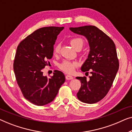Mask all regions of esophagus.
Instances as JSON below:
<instances>
[{"label":"esophagus","mask_w":132,"mask_h":132,"mask_svg":"<svg viewBox=\"0 0 132 132\" xmlns=\"http://www.w3.org/2000/svg\"><path fill=\"white\" fill-rule=\"evenodd\" d=\"M65 78L67 80H72V79H73V77L70 75H67L65 76Z\"/></svg>","instance_id":"34e87169"}]
</instances>
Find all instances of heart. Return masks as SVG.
<instances>
[{
    "label": "heart",
    "instance_id": "heart-1",
    "mask_svg": "<svg viewBox=\"0 0 132 132\" xmlns=\"http://www.w3.org/2000/svg\"><path fill=\"white\" fill-rule=\"evenodd\" d=\"M70 43L74 48L76 49L79 47H80L81 48L84 45V41L80 38H74L70 39ZM59 50H60V45H56L54 48V53L55 54L59 53ZM77 65H78V63L75 61H64L59 65V68L67 73H72L75 71V68Z\"/></svg>",
    "mask_w": 132,
    "mask_h": 132
}]
</instances>
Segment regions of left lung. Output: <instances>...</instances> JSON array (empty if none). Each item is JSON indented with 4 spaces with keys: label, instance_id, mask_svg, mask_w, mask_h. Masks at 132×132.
<instances>
[{
    "label": "left lung",
    "instance_id": "8db88e82",
    "mask_svg": "<svg viewBox=\"0 0 132 132\" xmlns=\"http://www.w3.org/2000/svg\"><path fill=\"white\" fill-rule=\"evenodd\" d=\"M70 30L84 36L89 46L88 58L81 67V70L83 72L90 70L92 76L88 81L86 77H76L82 83L77 97L85 103H95L107 94L118 70L119 62L115 45L106 34L96 26L70 28Z\"/></svg>",
    "mask_w": 132,
    "mask_h": 132
}]
</instances>
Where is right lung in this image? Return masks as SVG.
I'll return each mask as SVG.
<instances>
[{
  "instance_id": "obj_1",
  "label": "right lung",
  "mask_w": 132,
  "mask_h": 132,
  "mask_svg": "<svg viewBox=\"0 0 132 132\" xmlns=\"http://www.w3.org/2000/svg\"><path fill=\"white\" fill-rule=\"evenodd\" d=\"M64 27H44L36 30L20 43L14 61L17 84L27 100L37 106L52 102L65 80L62 72L55 70L48 79L42 70L53 56V46Z\"/></svg>"
}]
</instances>
